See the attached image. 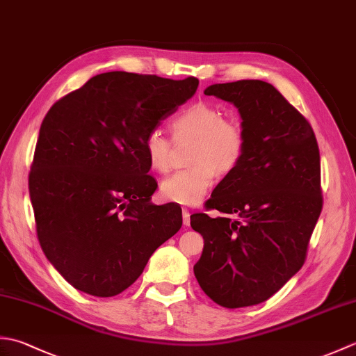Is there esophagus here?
<instances>
[{"instance_id":"34e87169","label":"esophagus","mask_w":356,"mask_h":356,"mask_svg":"<svg viewBox=\"0 0 356 356\" xmlns=\"http://www.w3.org/2000/svg\"><path fill=\"white\" fill-rule=\"evenodd\" d=\"M190 211H188L186 208H184V211H182V217H184V225L185 226H190V222H191V218H190Z\"/></svg>"}]
</instances>
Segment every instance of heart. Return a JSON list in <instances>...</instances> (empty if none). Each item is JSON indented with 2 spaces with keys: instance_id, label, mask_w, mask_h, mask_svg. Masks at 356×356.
<instances>
[{
  "instance_id": "b5f03b06",
  "label": "heart",
  "mask_w": 356,
  "mask_h": 356,
  "mask_svg": "<svg viewBox=\"0 0 356 356\" xmlns=\"http://www.w3.org/2000/svg\"><path fill=\"white\" fill-rule=\"evenodd\" d=\"M176 140L194 139L191 168L177 171L161 184V195L179 205H195L214 184L216 170L234 171L246 153V131L240 120L226 118L220 107L194 102L171 120ZM143 154L151 170L166 172L171 168L172 140L161 128H151L142 140Z\"/></svg>"
}]
</instances>
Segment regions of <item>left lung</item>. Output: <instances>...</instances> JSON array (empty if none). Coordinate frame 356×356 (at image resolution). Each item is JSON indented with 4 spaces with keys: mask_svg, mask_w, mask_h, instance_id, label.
<instances>
[{
    "mask_svg": "<svg viewBox=\"0 0 356 356\" xmlns=\"http://www.w3.org/2000/svg\"><path fill=\"white\" fill-rule=\"evenodd\" d=\"M207 96L232 102L246 131V153L193 214L203 252L194 275L228 309L263 303L306 261L323 209L320 149L309 120L278 90L259 79L214 84Z\"/></svg>",
    "mask_w": 356,
    "mask_h": 356,
    "instance_id": "1",
    "label": "left lung"
}]
</instances>
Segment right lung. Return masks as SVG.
I'll return each instance as SVG.
<instances>
[{
  "mask_svg": "<svg viewBox=\"0 0 356 356\" xmlns=\"http://www.w3.org/2000/svg\"><path fill=\"white\" fill-rule=\"evenodd\" d=\"M199 79L96 74L45 115L29 172L36 236L74 289L115 297L182 226L149 202L157 182L142 140L195 93Z\"/></svg>",
  "mask_w": 356,
  "mask_h": 356,
  "instance_id": "right-lung-1",
  "label": "right lung"
}]
</instances>
